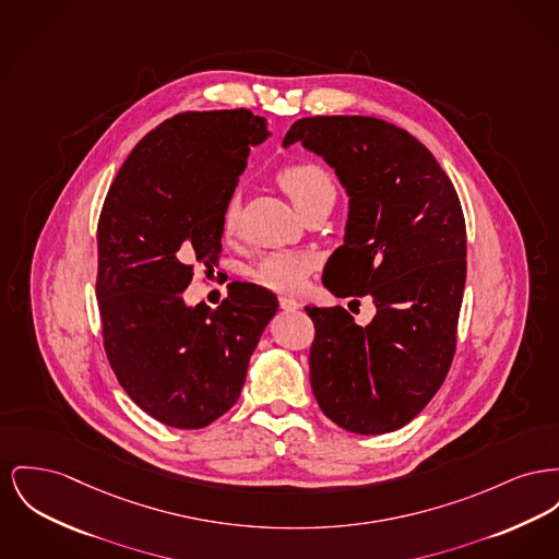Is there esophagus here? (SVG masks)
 <instances>
[{"mask_svg": "<svg viewBox=\"0 0 559 559\" xmlns=\"http://www.w3.org/2000/svg\"><path fill=\"white\" fill-rule=\"evenodd\" d=\"M281 308L287 310V312H296L299 304H297L296 299H292V297H281Z\"/></svg>", "mask_w": 559, "mask_h": 559, "instance_id": "esophagus-1", "label": "esophagus"}]
</instances>
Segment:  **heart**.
Returning a JSON list of instances; mask_svg holds the SVG:
<instances>
[{
	"instance_id": "b5f03b06",
	"label": "heart",
	"mask_w": 559,
	"mask_h": 559,
	"mask_svg": "<svg viewBox=\"0 0 559 559\" xmlns=\"http://www.w3.org/2000/svg\"><path fill=\"white\" fill-rule=\"evenodd\" d=\"M276 183L292 198L301 213L310 206L335 200V183L325 166L317 163H292L276 170ZM224 234L231 236L238 230V202L230 200L224 209ZM314 258L306 251H274L260 260L253 270L255 281L278 294H296L310 272L314 270Z\"/></svg>"
}]
</instances>
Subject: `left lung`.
Listing matches in <instances>:
<instances>
[{"mask_svg":"<svg viewBox=\"0 0 559 559\" xmlns=\"http://www.w3.org/2000/svg\"><path fill=\"white\" fill-rule=\"evenodd\" d=\"M296 141L335 168L350 197L323 285L376 304L365 328L342 306H306L312 393L337 427L391 432L425 409L454 361L466 281L459 194L416 136L371 116L301 118L283 139Z\"/></svg>","mask_w":559,"mask_h":559,"instance_id":"1","label":"left lung"}]
</instances>
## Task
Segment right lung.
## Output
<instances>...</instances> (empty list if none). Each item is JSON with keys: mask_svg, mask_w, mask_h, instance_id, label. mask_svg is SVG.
<instances>
[{"mask_svg": "<svg viewBox=\"0 0 559 559\" xmlns=\"http://www.w3.org/2000/svg\"><path fill=\"white\" fill-rule=\"evenodd\" d=\"M265 127L249 109L177 114L134 145L100 209L103 348L120 386L166 427H209L230 409L278 310L253 283H231L217 308L181 299L194 263L222 258L224 209Z\"/></svg>", "mask_w": 559, "mask_h": 559, "instance_id": "1", "label": "right lung"}]
</instances>
